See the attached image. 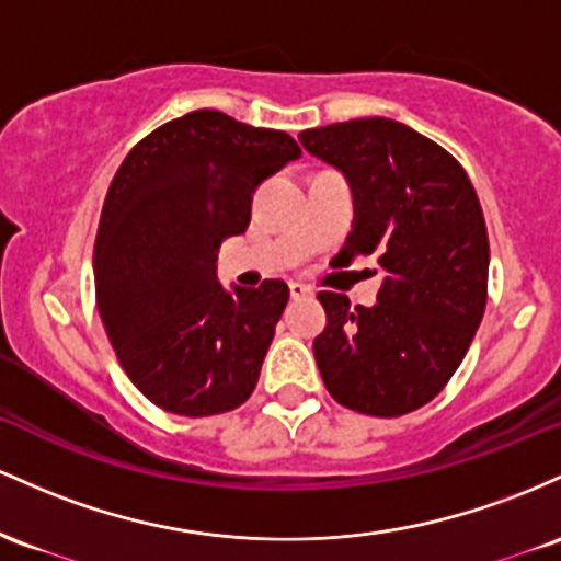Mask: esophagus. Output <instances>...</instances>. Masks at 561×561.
<instances>
[{
    "label": "esophagus",
    "mask_w": 561,
    "mask_h": 561,
    "mask_svg": "<svg viewBox=\"0 0 561 561\" xmlns=\"http://www.w3.org/2000/svg\"><path fill=\"white\" fill-rule=\"evenodd\" d=\"M288 291H291V299H305V297H310L312 288L305 286V283H299V280H291L288 283Z\"/></svg>",
    "instance_id": "obj_1"
}]
</instances>
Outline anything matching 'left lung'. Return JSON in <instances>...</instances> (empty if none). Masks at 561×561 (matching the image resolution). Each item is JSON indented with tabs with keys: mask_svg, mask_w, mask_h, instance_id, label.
Listing matches in <instances>:
<instances>
[{
	"mask_svg": "<svg viewBox=\"0 0 561 561\" xmlns=\"http://www.w3.org/2000/svg\"><path fill=\"white\" fill-rule=\"evenodd\" d=\"M299 142L342 169L355 225L333 262L376 254L374 307L320 291L329 325L314 360L339 405L398 419L437 398L469 352L488 301L490 243L471 180L445 148L392 118L305 129Z\"/></svg>",
	"mask_w": 561,
	"mask_h": 561,
	"instance_id": "1",
	"label": "left lung"
}]
</instances>
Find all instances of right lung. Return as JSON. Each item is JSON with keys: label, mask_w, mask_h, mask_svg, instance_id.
<instances>
[{"label": "right lung", "mask_w": 561, "mask_h": 561, "mask_svg": "<svg viewBox=\"0 0 561 561\" xmlns=\"http://www.w3.org/2000/svg\"><path fill=\"white\" fill-rule=\"evenodd\" d=\"M291 135L193 111L142 137L118 167L94 238V299L118 363L178 416L236 411L288 305L283 280L228 294L214 264L251 219V193L299 159Z\"/></svg>", "instance_id": "1"}]
</instances>
